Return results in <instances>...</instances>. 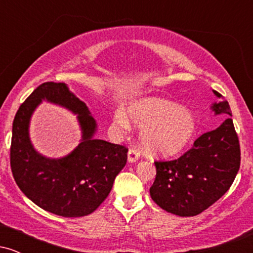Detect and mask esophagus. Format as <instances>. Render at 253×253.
Segmentation results:
<instances>
[{
    "instance_id": "1",
    "label": "esophagus",
    "mask_w": 253,
    "mask_h": 253,
    "mask_svg": "<svg viewBox=\"0 0 253 253\" xmlns=\"http://www.w3.org/2000/svg\"><path fill=\"white\" fill-rule=\"evenodd\" d=\"M140 158V151L135 149H130L128 151V162L129 163H134Z\"/></svg>"
}]
</instances>
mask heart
<instances>
[{"mask_svg": "<svg viewBox=\"0 0 253 253\" xmlns=\"http://www.w3.org/2000/svg\"><path fill=\"white\" fill-rule=\"evenodd\" d=\"M127 113L136 125L144 127L141 141L153 155H176L195 134L194 115L170 101L145 98L130 103ZM115 124L121 129L130 128L129 119L124 109L115 113Z\"/></svg>", "mask_w": 253, "mask_h": 253, "instance_id": "1", "label": "heart"}]
</instances>
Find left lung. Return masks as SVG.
<instances>
[{
	"label": "left lung",
	"instance_id": "8db88e82",
	"mask_svg": "<svg viewBox=\"0 0 253 253\" xmlns=\"http://www.w3.org/2000/svg\"><path fill=\"white\" fill-rule=\"evenodd\" d=\"M213 104L215 114L232 115L227 101ZM156 178L150 195L162 210L194 216L210 208L231 188L240 168V144L233 120L205 133L177 159L156 161Z\"/></svg>",
	"mask_w": 253,
	"mask_h": 253
}]
</instances>
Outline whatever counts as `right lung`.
Instances as JSON below:
<instances>
[{
    "mask_svg": "<svg viewBox=\"0 0 253 253\" xmlns=\"http://www.w3.org/2000/svg\"><path fill=\"white\" fill-rule=\"evenodd\" d=\"M46 98L80 115L83 143L69 156L48 160L31 146L28 124L33 110ZM96 123L85 103L64 83L46 82L20 106L13 121L10 169L17 187L42 210L64 217H81L96 211L126 165V146L92 138Z\"/></svg>",
    "mask_w": 253,
    "mask_h": 253,
    "instance_id": "1",
    "label": "right lung"
}]
</instances>
